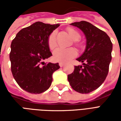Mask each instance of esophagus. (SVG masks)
Masks as SVG:
<instances>
[{
  "mask_svg": "<svg viewBox=\"0 0 121 121\" xmlns=\"http://www.w3.org/2000/svg\"><path fill=\"white\" fill-rule=\"evenodd\" d=\"M64 65H65V64H64V63H59V65L61 67H63V66H64Z\"/></svg>",
  "mask_w": 121,
  "mask_h": 121,
  "instance_id": "34e87169",
  "label": "esophagus"
}]
</instances>
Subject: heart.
Here are the masks:
<instances>
[{
  "mask_svg": "<svg viewBox=\"0 0 121 121\" xmlns=\"http://www.w3.org/2000/svg\"><path fill=\"white\" fill-rule=\"evenodd\" d=\"M67 31L69 35L73 40L74 45L77 47H80L81 44L79 43L78 40L80 38V34L78 31L72 28H67ZM56 31H53L50 34L48 37V45L51 50H54L57 47V39H56ZM77 56V52L74 48H59L54 50L53 53L54 60L58 62L61 63H67L72 59H73Z\"/></svg>",
  "mask_w": 121,
  "mask_h": 121,
  "instance_id": "heart-1",
  "label": "heart"
}]
</instances>
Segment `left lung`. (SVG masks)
Instances as JSON below:
<instances>
[{"instance_id":"left-lung-1","label":"left lung","mask_w":121,"mask_h":121,"mask_svg":"<svg viewBox=\"0 0 121 121\" xmlns=\"http://www.w3.org/2000/svg\"><path fill=\"white\" fill-rule=\"evenodd\" d=\"M71 25L84 32L87 45L84 54L76 59L84 66H74L73 73L68 75V81L74 91L89 93L99 88L106 78L113 45L106 33L90 22L82 21Z\"/></svg>"}]
</instances>
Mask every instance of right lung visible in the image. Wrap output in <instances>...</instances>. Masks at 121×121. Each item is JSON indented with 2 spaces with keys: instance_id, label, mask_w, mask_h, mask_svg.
Returning a JSON list of instances; mask_svg holds the SVG:
<instances>
[{
  "instance_id": "add662e5",
  "label": "right lung",
  "mask_w": 121,
  "mask_h": 121,
  "mask_svg": "<svg viewBox=\"0 0 121 121\" xmlns=\"http://www.w3.org/2000/svg\"><path fill=\"white\" fill-rule=\"evenodd\" d=\"M59 24L35 22L21 30L11 44L9 60L13 78L22 89L39 94L47 90L52 82L53 73L58 63H44L52 56L48 37Z\"/></svg>"
}]
</instances>
